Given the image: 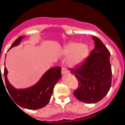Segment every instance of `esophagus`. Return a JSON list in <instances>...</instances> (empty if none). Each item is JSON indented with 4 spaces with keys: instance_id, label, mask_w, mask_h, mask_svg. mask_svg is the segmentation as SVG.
I'll return each instance as SVG.
<instances>
[{
    "instance_id": "1",
    "label": "esophagus",
    "mask_w": 125,
    "mask_h": 125,
    "mask_svg": "<svg viewBox=\"0 0 125 125\" xmlns=\"http://www.w3.org/2000/svg\"><path fill=\"white\" fill-rule=\"evenodd\" d=\"M61 73H62V74L65 75L66 74H68V70L66 69V68H64V67H62V69H61Z\"/></svg>"
}]
</instances>
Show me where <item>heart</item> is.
<instances>
[{"label":"heart","instance_id":"heart-1","mask_svg":"<svg viewBox=\"0 0 125 125\" xmlns=\"http://www.w3.org/2000/svg\"><path fill=\"white\" fill-rule=\"evenodd\" d=\"M63 54L66 57H69L68 66L76 67L81 65L89 55V49L86 44H80L78 42H69L64 46Z\"/></svg>","mask_w":125,"mask_h":125}]
</instances>
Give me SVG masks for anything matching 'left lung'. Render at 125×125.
Segmentation results:
<instances>
[{"instance_id":"1","label":"left lung","mask_w":125,"mask_h":125,"mask_svg":"<svg viewBox=\"0 0 125 125\" xmlns=\"http://www.w3.org/2000/svg\"><path fill=\"white\" fill-rule=\"evenodd\" d=\"M94 48L81 65L70 69L78 81L73 94L78 100L95 103L105 96L111 85L110 52L100 39L93 36Z\"/></svg>"}]
</instances>
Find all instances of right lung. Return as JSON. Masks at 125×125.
Wrapping results in <instances>:
<instances>
[{
    "label": "right lung",
    "mask_w": 125,
    "mask_h": 125,
    "mask_svg": "<svg viewBox=\"0 0 125 125\" xmlns=\"http://www.w3.org/2000/svg\"><path fill=\"white\" fill-rule=\"evenodd\" d=\"M24 37V36H19L14 42L10 49L18 46ZM7 73L8 71L5 67L4 78L6 85L5 88L7 89L10 98H12L11 100H14V103L22 108L29 110H37L44 107L49 102L52 94L53 88L61 78V68L59 66L51 68L43 74L36 84L21 89H16L10 84L7 78Z\"/></svg>",
    "instance_id": "right-lung-1"
}]
</instances>
